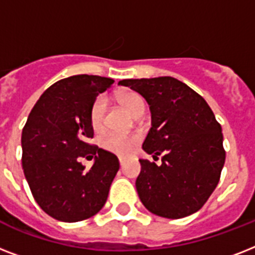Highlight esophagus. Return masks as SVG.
I'll return each mask as SVG.
<instances>
[{
  "mask_svg": "<svg viewBox=\"0 0 255 255\" xmlns=\"http://www.w3.org/2000/svg\"><path fill=\"white\" fill-rule=\"evenodd\" d=\"M119 163H120V167H123V165H124V159H123V157H119Z\"/></svg>",
  "mask_w": 255,
  "mask_h": 255,
  "instance_id": "34e87169",
  "label": "esophagus"
}]
</instances>
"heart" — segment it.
Listing matches in <instances>:
<instances>
[{
  "label": "heart",
  "instance_id": "1",
  "mask_svg": "<svg viewBox=\"0 0 255 255\" xmlns=\"http://www.w3.org/2000/svg\"><path fill=\"white\" fill-rule=\"evenodd\" d=\"M118 100L132 115L141 116L144 114L145 104L139 94L132 91L120 92L118 95ZM106 111H107V99L103 95L98 96L94 100L91 110H90V124L95 132L103 129ZM137 143H139V137L136 135H123V133H115V132L103 136L100 140V145L103 149L111 152L114 155L123 156V157L131 155Z\"/></svg>",
  "mask_w": 255,
  "mask_h": 255
}]
</instances>
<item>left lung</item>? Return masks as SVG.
<instances>
[{"instance_id":"obj_1","label":"left lung","mask_w":255,"mask_h":255,"mask_svg":"<svg viewBox=\"0 0 255 255\" xmlns=\"http://www.w3.org/2000/svg\"><path fill=\"white\" fill-rule=\"evenodd\" d=\"M149 104L152 127L143 149L161 165L139 160L136 190L151 213L182 218L196 213L216 189L225 164L221 126L201 95L172 77L124 79Z\"/></svg>"}]
</instances>
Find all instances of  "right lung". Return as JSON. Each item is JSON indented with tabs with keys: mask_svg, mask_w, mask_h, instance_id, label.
I'll list each match as a JSON object with an SVG mask.
<instances>
[{
	"mask_svg": "<svg viewBox=\"0 0 255 255\" xmlns=\"http://www.w3.org/2000/svg\"><path fill=\"white\" fill-rule=\"evenodd\" d=\"M111 78L74 75L50 86L38 99L22 129V168L34 200L58 221L95 216L107 201L119 170L114 153L91 145L90 110ZM94 157L90 170L79 160Z\"/></svg>",
	"mask_w": 255,
	"mask_h": 255,
	"instance_id": "right-lung-1",
	"label": "right lung"
}]
</instances>
